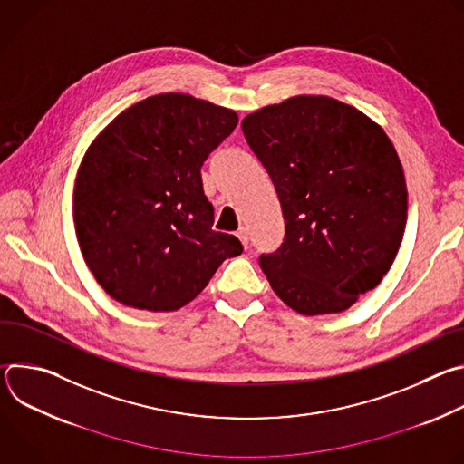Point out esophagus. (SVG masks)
<instances>
[{
  "mask_svg": "<svg viewBox=\"0 0 464 464\" xmlns=\"http://www.w3.org/2000/svg\"><path fill=\"white\" fill-rule=\"evenodd\" d=\"M237 237L240 238L242 246H244V247H247V244H249V237H247V231H246V227H240V229H238V233H237Z\"/></svg>",
  "mask_w": 464,
  "mask_h": 464,
  "instance_id": "obj_1",
  "label": "esophagus"
}]
</instances>
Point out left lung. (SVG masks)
Returning a JSON list of instances; mask_svg holds the SVG:
<instances>
[{"label": "left lung", "mask_w": 464, "mask_h": 464, "mask_svg": "<svg viewBox=\"0 0 464 464\" xmlns=\"http://www.w3.org/2000/svg\"><path fill=\"white\" fill-rule=\"evenodd\" d=\"M268 170L285 240L258 264L274 292L303 315L338 314L376 288L408 218L404 169L383 128L326 95H295L242 121Z\"/></svg>", "instance_id": "left-lung-1"}]
</instances>
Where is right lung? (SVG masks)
Masks as SVG:
<instances>
[{
	"mask_svg": "<svg viewBox=\"0 0 464 464\" xmlns=\"http://www.w3.org/2000/svg\"><path fill=\"white\" fill-rule=\"evenodd\" d=\"M237 111L188 93H160L121 111L88 147L73 187V222L97 283L124 306L174 312L220 264L242 253L213 231L202 165Z\"/></svg>",
	"mask_w": 464,
	"mask_h": 464,
	"instance_id": "add662e5",
	"label": "right lung"
}]
</instances>
